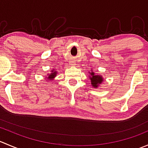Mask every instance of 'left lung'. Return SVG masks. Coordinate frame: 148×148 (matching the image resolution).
Listing matches in <instances>:
<instances>
[{"mask_svg": "<svg viewBox=\"0 0 148 148\" xmlns=\"http://www.w3.org/2000/svg\"><path fill=\"white\" fill-rule=\"evenodd\" d=\"M90 74H91V77H90L91 84H92L94 87H97L98 85L102 84L103 79L102 78L101 76L95 75L94 72L90 73Z\"/></svg>", "mask_w": 148, "mask_h": 148, "instance_id": "1", "label": "left lung"}]
</instances>
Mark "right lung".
Returning <instances> with one entry per match:
<instances>
[{
  "mask_svg": "<svg viewBox=\"0 0 148 148\" xmlns=\"http://www.w3.org/2000/svg\"><path fill=\"white\" fill-rule=\"evenodd\" d=\"M54 71V70H53V71H51V75H49V77H48V79H52V78H53V77H55V76H56V71Z\"/></svg>",
  "mask_w": 148,
  "mask_h": 148,
  "instance_id": "1",
  "label": "right lung"
}]
</instances>
